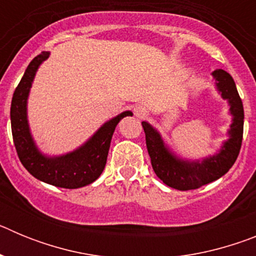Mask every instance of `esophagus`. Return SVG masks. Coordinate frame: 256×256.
<instances>
[{"mask_svg":"<svg viewBox=\"0 0 256 256\" xmlns=\"http://www.w3.org/2000/svg\"><path fill=\"white\" fill-rule=\"evenodd\" d=\"M133 112H134V115L137 118H144L148 115V110H146L144 106H136V108H133Z\"/></svg>","mask_w":256,"mask_h":256,"instance_id":"obj_1","label":"esophagus"}]
</instances>
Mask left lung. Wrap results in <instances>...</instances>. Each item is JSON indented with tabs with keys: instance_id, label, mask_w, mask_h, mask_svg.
<instances>
[{
	"instance_id": "1",
	"label": "left lung",
	"mask_w": 256,
	"mask_h": 256,
	"mask_svg": "<svg viewBox=\"0 0 256 256\" xmlns=\"http://www.w3.org/2000/svg\"><path fill=\"white\" fill-rule=\"evenodd\" d=\"M212 76L222 97L228 100L234 123L230 124V140L223 144L216 155L206 158L202 162H188L177 159L164 146L162 137L152 126L142 122L146 146L155 174L166 186L180 191H188L202 187L224 176L238 156L244 134V106L240 98L234 78L224 70H216Z\"/></svg>"
}]
</instances>
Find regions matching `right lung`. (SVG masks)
<instances>
[{
  "label": "right lung",
  "instance_id": "add662e5",
  "mask_svg": "<svg viewBox=\"0 0 256 256\" xmlns=\"http://www.w3.org/2000/svg\"><path fill=\"white\" fill-rule=\"evenodd\" d=\"M48 52H42L30 61L22 80L15 88L11 100L10 118L12 140L18 156L24 168L37 180L61 188H79L94 182L105 168L110 142L116 124L124 116L132 115L124 112L104 124L92 138L82 148L66 155L47 158L36 148L26 120V98L38 66L48 58Z\"/></svg>",
  "mask_w": 256,
  "mask_h": 256
}]
</instances>
